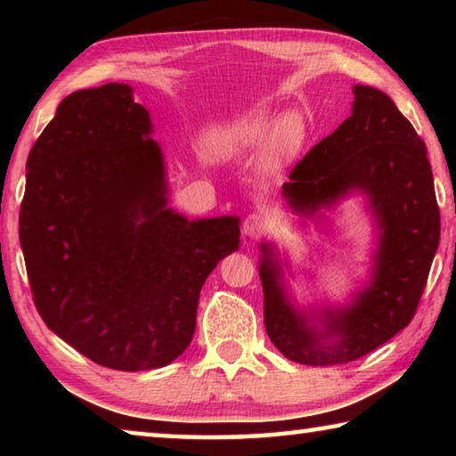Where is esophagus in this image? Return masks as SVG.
<instances>
[{
    "instance_id": "1",
    "label": "esophagus",
    "mask_w": 456,
    "mask_h": 456,
    "mask_svg": "<svg viewBox=\"0 0 456 456\" xmlns=\"http://www.w3.org/2000/svg\"><path fill=\"white\" fill-rule=\"evenodd\" d=\"M269 225V217L264 213H251L247 215L245 221H243V233L249 235V237H257L264 233Z\"/></svg>"
}]
</instances>
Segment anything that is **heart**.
Returning <instances> with one entry per match:
<instances>
[{
	"mask_svg": "<svg viewBox=\"0 0 456 456\" xmlns=\"http://www.w3.org/2000/svg\"><path fill=\"white\" fill-rule=\"evenodd\" d=\"M305 134L307 126L299 112H285L273 122L272 112L251 110L213 126L205 138V151L215 160H229L267 142L269 157L283 163L299 152Z\"/></svg>",
	"mask_w": 456,
	"mask_h": 456,
	"instance_id": "1",
	"label": "heart"
}]
</instances>
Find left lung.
<instances>
[{"label": "left lung", "mask_w": 456, "mask_h": 456, "mask_svg": "<svg viewBox=\"0 0 456 456\" xmlns=\"http://www.w3.org/2000/svg\"><path fill=\"white\" fill-rule=\"evenodd\" d=\"M352 117L293 167L283 197L296 213L314 215L362 191L380 229L372 281L348 307H326L320 326L293 307L273 245L261 243L267 336L285 358L334 366L366 356L414 318L441 239L427 146L390 96L354 86Z\"/></svg>", "instance_id": "1"}]
</instances>
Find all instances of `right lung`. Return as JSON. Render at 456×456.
<instances>
[{
    "label": "right lung",
    "mask_w": 456,
    "mask_h": 456,
    "mask_svg": "<svg viewBox=\"0 0 456 456\" xmlns=\"http://www.w3.org/2000/svg\"><path fill=\"white\" fill-rule=\"evenodd\" d=\"M149 110L126 84L72 92L28 157L20 211L34 304L100 366L138 372L187 350L200 288L239 247V217L167 207Z\"/></svg>",
    "instance_id": "right-lung-1"
}]
</instances>
